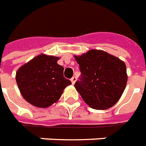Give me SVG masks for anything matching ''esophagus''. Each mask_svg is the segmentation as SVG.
I'll return each mask as SVG.
<instances>
[{
	"label": "esophagus",
	"mask_w": 146,
	"mask_h": 146,
	"mask_svg": "<svg viewBox=\"0 0 146 146\" xmlns=\"http://www.w3.org/2000/svg\"><path fill=\"white\" fill-rule=\"evenodd\" d=\"M76 80H77V78L76 77H73L72 79H71V81H72V84H74V83L76 82Z\"/></svg>",
	"instance_id": "1"
}]
</instances>
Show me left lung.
<instances>
[{"instance_id":"obj_1","label":"left lung","mask_w":146,"mask_h":146,"mask_svg":"<svg viewBox=\"0 0 146 146\" xmlns=\"http://www.w3.org/2000/svg\"><path fill=\"white\" fill-rule=\"evenodd\" d=\"M74 57L81 73L74 87L84 101L98 110H105L116 104L127 82L125 63L100 50H90Z\"/></svg>"}]
</instances>
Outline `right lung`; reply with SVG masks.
Here are the masks:
<instances>
[{
  "label": "right lung",
  "instance_id": "add662e5",
  "mask_svg": "<svg viewBox=\"0 0 146 146\" xmlns=\"http://www.w3.org/2000/svg\"><path fill=\"white\" fill-rule=\"evenodd\" d=\"M59 57L40 54L21 66L16 80L23 98L38 108H47L60 99L64 89L72 84L63 77Z\"/></svg>",
  "mask_w": 146,
  "mask_h": 146
}]
</instances>
